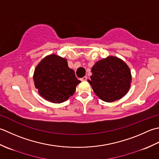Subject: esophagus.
<instances>
[{
  "label": "esophagus",
  "mask_w": 159,
  "mask_h": 159,
  "mask_svg": "<svg viewBox=\"0 0 159 159\" xmlns=\"http://www.w3.org/2000/svg\"><path fill=\"white\" fill-rule=\"evenodd\" d=\"M80 80H81V81H82V82H84V81H86L87 80V77L86 76H84V77H82V78H81Z\"/></svg>",
  "instance_id": "esophagus-1"
}]
</instances>
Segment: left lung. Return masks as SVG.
Here are the masks:
<instances>
[{"label": "left lung", "mask_w": 159, "mask_h": 159, "mask_svg": "<svg viewBox=\"0 0 159 159\" xmlns=\"http://www.w3.org/2000/svg\"><path fill=\"white\" fill-rule=\"evenodd\" d=\"M89 82L103 101L112 102L123 98L130 86L131 73L121 60L108 57L98 61L91 70Z\"/></svg>", "instance_id": "left-lung-1"}]
</instances>
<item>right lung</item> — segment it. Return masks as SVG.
I'll return each mask as SVG.
<instances>
[{
  "mask_svg": "<svg viewBox=\"0 0 159 159\" xmlns=\"http://www.w3.org/2000/svg\"><path fill=\"white\" fill-rule=\"evenodd\" d=\"M34 80L40 95L53 103L66 101L80 82L74 70L68 66L66 60L56 55H50L39 63Z\"/></svg>",
  "mask_w": 159,
  "mask_h": 159,
  "instance_id": "1",
  "label": "right lung"
}]
</instances>
